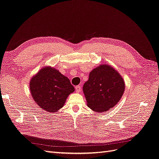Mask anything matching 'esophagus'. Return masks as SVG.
<instances>
[{"label": "esophagus", "mask_w": 159, "mask_h": 159, "mask_svg": "<svg viewBox=\"0 0 159 159\" xmlns=\"http://www.w3.org/2000/svg\"><path fill=\"white\" fill-rule=\"evenodd\" d=\"M75 89H76V92H77V93H79L81 91V87L80 86H77L75 87Z\"/></svg>", "instance_id": "34e87169"}]
</instances>
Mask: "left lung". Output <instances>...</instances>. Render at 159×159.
Returning <instances> with one entry per match:
<instances>
[{"instance_id":"obj_1","label":"left lung","mask_w":159,"mask_h":159,"mask_svg":"<svg viewBox=\"0 0 159 159\" xmlns=\"http://www.w3.org/2000/svg\"><path fill=\"white\" fill-rule=\"evenodd\" d=\"M82 89L88 107L102 112L118 104L125 91V83L114 68L104 64L89 73Z\"/></svg>"}]
</instances>
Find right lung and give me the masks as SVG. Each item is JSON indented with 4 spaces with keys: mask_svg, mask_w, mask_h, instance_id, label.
<instances>
[{
    "mask_svg": "<svg viewBox=\"0 0 159 159\" xmlns=\"http://www.w3.org/2000/svg\"><path fill=\"white\" fill-rule=\"evenodd\" d=\"M30 91L36 104L43 110L54 113L63 107L75 91L70 79L50 66L43 67L31 79Z\"/></svg>",
    "mask_w": 159,
    "mask_h": 159,
    "instance_id": "1",
    "label": "right lung"
}]
</instances>
